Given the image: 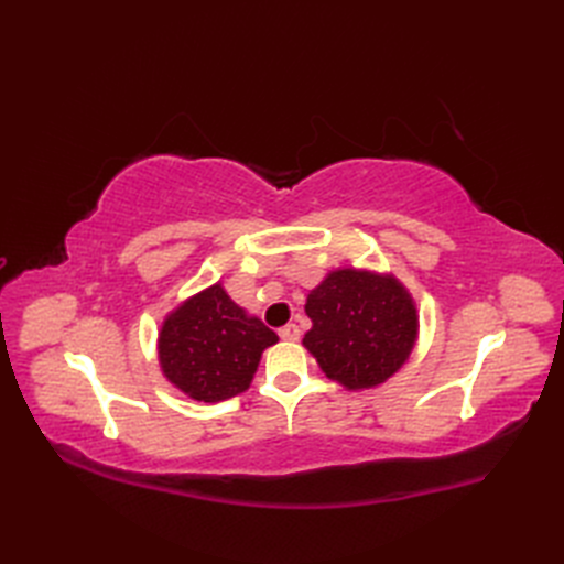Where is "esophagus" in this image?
I'll use <instances>...</instances> for the list:
<instances>
[{"instance_id":"34e87169","label":"esophagus","mask_w":564,"mask_h":564,"mask_svg":"<svg viewBox=\"0 0 564 564\" xmlns=\"http://www.w3.org/2000/svg\"><path fill=\"white\" fill-rule=\"evenodd\" d=\"M280 338L282 340H299L301 338V329L296 327V324L289 322V324H284V327L280 329Z\"/></svg>"}]
</instances>
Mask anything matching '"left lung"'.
I'll return each instance as SVG.
<instances>
[{
    "label": "left lung",
    "instance_id": "obj_1",
    "mask_svg": "<svg viewBox=\"0 0 564 564\" xmlns=\"http://www.w3.org/2000/svg\"><path fill=\"white\" fill-rule=\"evenodd\" d=\"M313 319L303 346L327 379L369 390L398 373L419 338V311L390 272L336 268L305 299Z\"/></svg>",
    "mask_w": 564,
    "mask_h": 564
}]
</instances>
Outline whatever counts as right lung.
I'll list each match as a JSON object with an SVG mask.
<instances>
[{
  "label": "right lung",
  "instance_id": "obj_1",
  "mask_svg": "<svg viewBox=\"0 0 564 564\" xmlns=\"http://www.w3.org/2000/svg\"><path fill=\"white\" fill-rule=\"evenodd\" d=\"M278 334L237 305L216 282L169 313L158 334L166 381L197 402H220L249 386Z\"/></svg>",
  "mask_w": 564,
  "mask_h": 564
}]
</instances>
